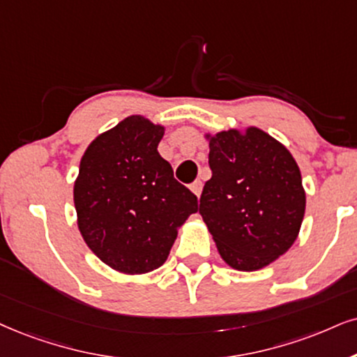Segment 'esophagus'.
Returning <instances> with one entry per match:
<instances>
[{
    "label": "esophagus",
    "mask_w": 357,
    "mask_h": 357,
    "mask_svg": "<svg viewBox=\"0 0 357 357\" xmlns=\"http://www.w3.org/2000/svg\"><path fill=\"white\" fill-rule=\"evenodd\" d=\"M189 188H191V191H192L194 194H196L197 197L201 196V191H202V183H201V181H194Z\"/></svg>",
    "instance_id": "34e87169"
}]
</instances>
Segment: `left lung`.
<instances>
[{"label": "left lung", "mask_w": 357, "mask_h": 357, "mask_svg": "<svg viewBox=\"0 0 357 357\" xmlns=\"http://www.w3.org/2000/svg\"><path fill=\"white\" fill-rule=\"evenodd\" d=\"M209 166L199 214L220 257L242 272L267 267L290 249L303 222L298 165L282 143L250 126L211 137Z\"/></svg>", "instance_id": "obj_1"}]
</instances>
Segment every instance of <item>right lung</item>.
Returning a JSON list of instances; mask_svg holds the SVG:
<instances>
[{"label": "right lung", "instance_id": "1", "mask_svg": "<svg viewBox=\"0 0 357 357\" xmlns=\"http://www.w3.org/2000/svg\"><path fill=\"white\" fill-rule=\"evenodd\" d=\"M163 133L145 116H126L98 135L80 160L74 184L79 231L89 249L119 272L161 267L178 229L199 209L158 153Z\"/></svg>", "mask_w": 357, "mask_h": 357}]
</instances>
